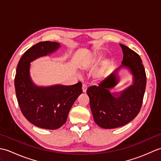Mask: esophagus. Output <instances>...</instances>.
<instances>
[{
    "mask_svg": "<svg viewBox=\"0 0 161 161\" xmlns=\"http://www.w3.org/2000/svg\"><path fill=\"white\" fill-rule=\"evenodd\" d=\"M87 90V86L86 84H83L82 85V91L83 93H86Z\"/></svg>",
    "mask_w": 161,
    "mask_h": 161,
    "instance_id": "esophagus-1",
    "label": "esophagus"
}]
</instances>
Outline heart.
<instances>
[{"instance_id": "1", "label": "heart", "mask_w": 161, "mask_h": 161, "mask_svg": "<svg viewBox=\"0 0 161 161\" xmlns=\"http://www.w3.org/2000/svg\"><path fill=\"white\" fill-rule=\"evenodd\" d=\"M97 59V56L96 54L93 53L90 54L87 60L86 61V62L83 64L84 69L86 70V69H88V68H91L93 67L95 65V64L96 63ZM105 70H106V66L104 65H102V66H100L98 69L96 70V71H95V76L97 77H100L104 75Z\"/></svg>"}]
</instances>
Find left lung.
I'll return each instance as SVG.
<instances>
[{
	"mask_svg": "<svg viewBox=\"0 0 161 161\" xmlns=\"http://www.w3.org/2000/svg\"><path fill=\"white\" fill-rule=\"evenodd\" d=\"M119 46L124 54L121 66L98 86L88 87L86 91L94 120L104 129L118 128L134 119L141 108L145 91L147 77L141 57L127 46ZM123 67L131 72L133 84L119 93H111L110 90L119 82L118 71Z\"/></svg>",
	"mask_w": 161,
	"mask_h": 161,
	"instance_id": "1",
	"label": "left lung"
}]
</instances>
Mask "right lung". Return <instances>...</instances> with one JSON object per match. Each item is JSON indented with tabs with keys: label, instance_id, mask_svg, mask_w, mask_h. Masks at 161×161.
<instances>
[{
	"label": "right lung",
	"instance_id": "right-lung-1",
	"mask_svg": "<svg viewBox=\"0 0 161 161\" xmlns=\"http://www.w3.org/2000/svg\"><path fill=\"white\" fill-rule=\"evenodd\" d=\"M57 42H42L23 54L16 68L14 86L16 98L23 115L32 125L46 129H57L65 122L72 106L82 93L79 81L71 86H38L30 74V63L59 48Z\"/></svg>",
	"mask_w": 161,
	"mask_h": 161
}]
</instances>
